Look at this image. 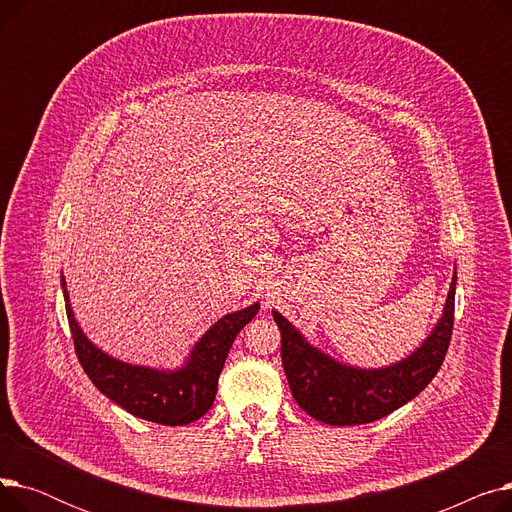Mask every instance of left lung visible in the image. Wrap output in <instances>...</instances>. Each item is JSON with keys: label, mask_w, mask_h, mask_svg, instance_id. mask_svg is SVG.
<instances>
[{"label": "left lung", "mask_w": 512, "mask_h": 512, "mask_svg": "<svg viewBox=\"0 0 512 512\" xmlns=\"http://www.w3.org/2000/svg\"><path fill=\"white\" fill-rule=\"evenodd\" d=\"M454 290L456 272L444 313L432 334L407 359L382 369H359L334 361L274 311L282 334V365L299 407L328 425H363L407 405L434 380L444 363L454 324Z\"/></svg>", "instance_id": "8db88e82"}]
</instances>
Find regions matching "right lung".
<instances>
[{
  "label": "right lung",
  "mask_w": 512,
  "mask_h": 512,
  "mask_svg": "<svg viewBox=\"0 0 512 512\" xmlns=\"http://www.w3.org/2000/svg\"><path fill=\"white\" fill-rule=\"evenodd\" d=\"M62 288L74 351L89 380L101 394L114 400L130 415L161 425L193 423L211 409L230 346L236 334L259 311V303H253L247 309L224 315L195 344L184 367L159 371L130 365L101 353L76 324L64 276Z\"/></svg>",
  "instance_id": "right-lung-1"
}]
</instances>
